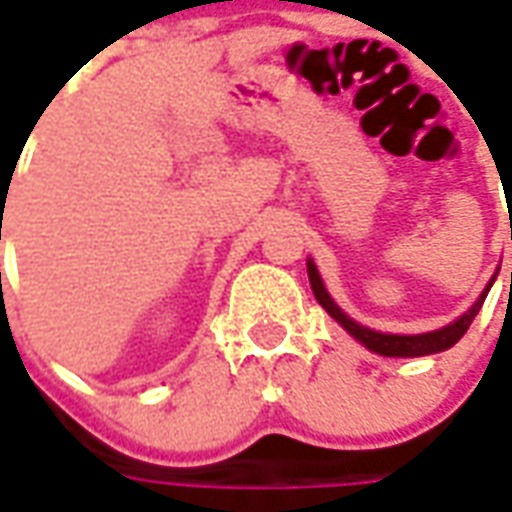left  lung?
<instances>
[{
  "mask_svg": "<svg viewBox=\"0 0 512 512\" xmlns=\"http://www.w3.org/2000/svg\"><path fill=\"white\" fill-rule=\"evenodd\" d=\"M512 238V235H510ZM496 274H499V268L493 271V277L485 285V291L477 296V302L468 307L463 316H457L455 321H449L446 327H438V330L430 332H418V335H399V332H380V330H371L366 324H360L355 318H349L343 313L338 302L332 299L330 291H327V285L321 280V274H318V266L313 263V257H307V277H310V288L316 293L318 305L324 307L327 313H330L338 324H341L343 330L349 332L357 343H363L368 352H374V355L382 357H424V355H438V352H446V349H452L466 330L471 327V321L474 316L480 313L482 302H485V296L491 291V285L496 282Z\"/></svg>",
  "mask_w": 512,
  "mask_h": 512,
  "instance_id": "8db88e82",
  "label": "left lung"
}]
</instances>
